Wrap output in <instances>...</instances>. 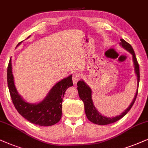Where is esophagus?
<instances>
[{"mask_svg":"<svg viewBox=\"0 0 148 148\" xmlns=\"http://www.w3.org/2000/svg\"><path fill=\"white\" fill-rule=\"evenodd\" d=\"M81 78V74L78 72H75L72 75V80H73V83L74 84L77 83L78 80H80V78Z\"/></svg>","mask_w":148,"mask_h":148,"instance_id":"esophagus-1","label":"esophagus"}]
</instances>
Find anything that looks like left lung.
Segmentation results:
<instances>
[{
	"mask_svg": "<svg viewBox=\"0 0 148 148\" xmlns=\"http://www.w3.org/2000/svg\"><path fill=\"white\" fill-rule=\"evenodd\" d=\"M121 42L119 43L121 46L126 49L127 51H128L130 54H132V59H133L134 62V71H135V74L137 76V87L139 86V80H140V74H139V63L136 60V57L135 56V53H134L133 48H132V46H130V44H128V42H126V41L123 39H120ZM77 89L78 91V95H79L80 98L83 100L84 105H85V111L86 116H87V119L93 124H98V125H107L112 124V123L115 122V121H118L121 118H122L125 115H126L127 113L130 111V108H132V105H133L135 100L137 96L138 93V88L137 90H136V94L134 96V98L131 102V104H130V106L126 108L125 111L123 112L121 115L115 116L113 117H107L105 116H103L102 115L99 113L97 111V109L93 105V100H92V97H91V88L89 86L86 85V83L83 80H79L77 83Z\"/></svg>",
	"mask_w": 148,
	"mask_h": 148,
	"instance_id": "obj_1",
	"label": "left lung"
}]
</instances>
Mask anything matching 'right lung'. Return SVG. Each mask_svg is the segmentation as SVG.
Returning a JSON list of instances; mask_svg holds the SVG:
<instances>
[{
    "instance_id": "1",
    "label": "right lung",
    "mask_w": 148,
    "mask_h": 148,
    "mask_svg": "<svg viewBox=\"0 0 148 148\" xmlns=\"http://www.w3.org/2000/svg\"><path fill=\"white\" fill-rule=\"evenodd\" d=\"M20 44L21 42L18 46ZM72 77V75H70L58 82L52 87L44 100L37 104H31L24 101L17 91L11 59L7 68V84L15 108L22 117L30 122L42 126H52L61 119L63 96L66 89L73 85Z\"/></svg>"
}]
</instances>
